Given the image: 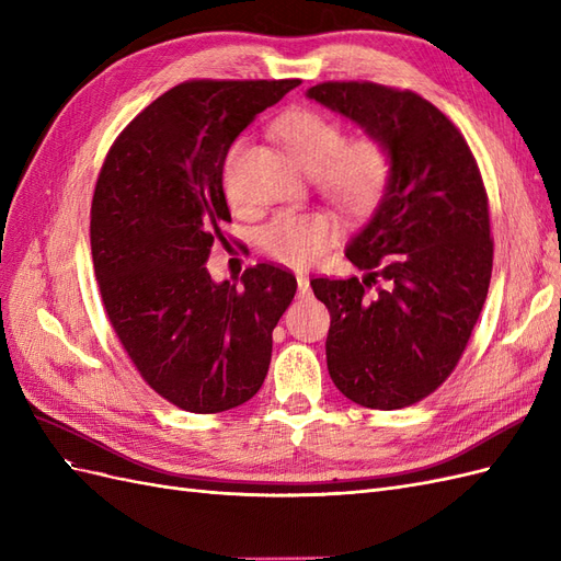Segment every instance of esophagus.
<instances>
[{
	"instance_id": "obj_1",
	"label": "esophagus",
	"mask_w": 561,
	"mask_h": 561,
	"mask_svg": "<svg viewBox=\"0 0 561 561\" xmlns=\"http://www.w3.org/2000/svg\"><path fill=\"white\" fill-rule=\"evenodd\" d=\"M297 287H299V297H309V290H311V287H309V278L307 276H297Z\"/></svg>"
}]
</instances>
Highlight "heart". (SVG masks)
Masks as SVG:
<instances>
[{
  "label": "heart",
  "mask_w": 561,
  "mask_h": 561,
  "mask_svg": "<svg viewBox=\"0 0 561 561\" xmlns=\"http://www.w3.org/2000/svg\"><path fill=\"white\" fill-rule=\"evenodd\" d=\"M274 135L287 154L313 173L318 190L334 206L351 215H365L383 198L393 175V159L375 135L346 140L344 126L313 107L280 114L274 122ZM336 236L339 222L325 210H285L260 229V248L280 264L307 266Z\"/></svg>",
  "instance_id": "b5f03b06"
}]
</instances>
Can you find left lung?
Returning <instances> with one entry per match:
<instances>
[{
	"label": "left lung",
	"instance_id": "8db88e82",
	"mask_svg": "<svg viewBox=\"0 0 561 561\" xmlns=\"http://www.w3.org/2000/svg\"><path fill=\"white\" fill-rule=\"evenodd\" d=\"M307 95L393 159L375 217L346 248L363 276L311 287L332 318L334 386L369 410H402L447 381L484 307L494 264L484 182L463 133L414 91L322 81Z\"/></svg>",
	"mask_w": 561,
	"mask_h": 561
}]
</instances>
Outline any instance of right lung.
<instances>
[{
    "instance_id": "add662e5",
    "label": "right lung",
    "mask_w": 561,
    "mask_h": 561,
    "mask_svg": "<svg viewBox=\"0 0 561 561\" xmlns=\"http://www.w3.org/2000/svg\"><path fill=\"white\" fill-rule=\"evenodd\" d=\"M299 79H192L118 133L91 203L93 268L112 328L151 390L194 414L248 402L264 383L293 271L254 264L241 287L206 262L231 222V142Z\"/></svg>"
}]
</instances>
